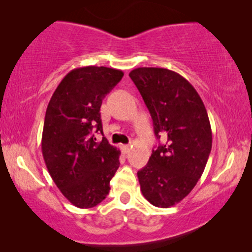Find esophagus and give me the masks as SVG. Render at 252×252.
<instances>
[{"label":"esophagus","mask_w":252,"mask_h":252,"mask_svg":"<svg viewBox=\"0 0 252 252\" xmlns=\"http://www.w3.org/2000/svg\"><path fill=\"white\" fill-rule=\"evenodd\" d=\"M129 149H130V147H129V146H123V147H122V150H123V153H124V154H127V153H128Z\"/></svg>","instance_id":"esophagus-1"}]
</instances>
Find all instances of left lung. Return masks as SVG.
Masks as SVG:
<instances>
[{
	"mask_svg": "<svg viewBox=\"0 0 252 252\" xmlns=\"http://www.w3.org/2000/svg\"><path fill=\"white\" fill-rule=\"evenodd\" d=\"M129 77L149 110L155 135L166 140L137 172L141 191L153 205L170 208L192 190L204 172L212 148L208 112L196 89L177 72L137 67Z\"/></svg>",
	"mask_w": 252,
	"mask_h": 252,
	"instance_id": "8db88e82",
	"label": "left lung"
}]
</instances>
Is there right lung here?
Listing matches in <instances>:
<instances>
[{
	"mask_svg": "<svg viewBox=\"0 0 252 252\" xmlns=\"http://www.w3.org/2000/svg\"><path fill=\"white\" fill-rule=\"evenodd\" d=\"M124 72L105 66H84L68 72L51 96L44 117L42 155L62 194L80 209L94 208L110 191L119 167L120 151L103 136L101 109L105 95Z\"/></svg>",
	"mask_w": 252,
	"mask_h": 252,
	"instance_id": "1",
	"label": "right lung"
}]
</instances>
